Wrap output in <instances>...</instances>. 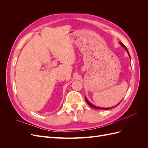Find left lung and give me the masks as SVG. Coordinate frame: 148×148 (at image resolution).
<instances>
[{
  "label": "left lung",
  "instance_id": "obj_1",
  "mask_svg": "<svg viewBox=\"0 0 148 148\" xmlns=\"http://www.w3.org/2000/svg\"><path fill=\"white\" fill-rule=\"evenodd\" d=\"M120 44H121V46H123L125 49V50L127 51V52H128V56H129V57H130V54H129V52H128V49H127V48L125 47V46L124 45V44H123V43H122V42H120ZM85 99H86V102L88 103V104L89 105V106H90L91 107H92V108H94V109H104V110H109V109H110L112 107H107V108H103V107H96V106H94L93 104H92L91 103L89 102L88 99H87V98L86 97V96H85ZM120 103V102L119 103V104L117 105V106H118V105H119V104Z\"/></svg>",
  "mask_w": 148,
  "mask_h": 148
}]
</instances>
